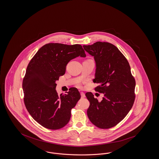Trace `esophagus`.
<instances>
[{"label": "esophagus", "mask_w": 159, "mask_h": 159, "mask_svg": "<svg viewBox=\"0 0 159 159\" xmlns=\"http://www.w3.org/2000/svg\"><path fill=\"white\" fill-rule=\"evenodd\" d=\"M80 95H81V97L82 98H84L85 97V94H84V93L83 92H80Z\"/></svg>", "instance_id": "1"}]
</instances>
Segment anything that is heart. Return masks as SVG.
I'll list each match as a JSON object with an SVG mask.
<instances>
[{
  "mask_svg": "<svg viewBox=\"0 0 159 159\" xmlns=\"http://www.w3.org/2000/svg\"><path fill=\"white\" fill-rule=\"evenodd\" d=\"M77 86L79 88H82V82H78L76 84Z\"/></svg>",
  "mask_w": 159,
  "mask_h": 159,
  "instance_id": "heart-1",
  "label": "heart"
}]
</instances>
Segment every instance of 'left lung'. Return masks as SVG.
Listing matches in <instances>:
<instances>
[{"label": "left lung", "instance_id": "1", "mask_svg": "<svg viewBox=\"0 0 159 159\" xmlns=\"http://www.w3.org/2000/svg\"><path fill=\"white\" fill-rule=\"evenodd\" d=\"M83 48L96 62L93 82L99 85L95 91L104 93L101 102L91 92L86 93L90 102L88 116L99 128H113L126 117L134 103L135 78L127 59L116 46L97 42Z\"/></svg>", "mask_w": 159, "mask_h": 159}]
</instances>
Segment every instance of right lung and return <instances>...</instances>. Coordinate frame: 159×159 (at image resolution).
I'll return each instance as SVG.
<instances>
[{
	"label": "right lung",
	"mask_w": 159,
	"mask_h": 159,
	"mask_svg": "<svg viewBox=\"0 0 159 159\" xmlns=\"http://www.w3.org/2000/svg\"><path fill=\"white\" fill-rule=\"evenodd\" d=\"M79 56L86 57L80 45L50 43L40 48L28 64L23 80L24 102L31 117L45 128L65 126L81 97L76 88L60 95L55 89L68 62Z\"/></svg>",
	"instance_id": "obj_1"
}]
</instances>
